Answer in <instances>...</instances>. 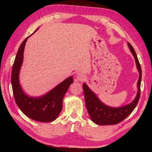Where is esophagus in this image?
Masks as SVG:
<instances>
[{"label":"esophagus","mask_w":152,"mask_h":152,"mask_svg":"<svg viewBox=\"0 0 152 152\" xmlns=\"http://www.w3.org/2000/svg\"><path fill=\"white\" fill-rule=\"evenodd\" d=\"M77 79L80 81L83 82L86 80V76L83 74H78V75H77Z\"/></svg>","instance_id":"34e87169"}]
</instances>
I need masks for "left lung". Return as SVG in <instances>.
<instances>
[{"instance_id": "8db88e82", "label": "left lung", "mask_w": 152, "mask_h": 152, "mask_svg": "<svg viewBox=\"0 0 152 152\" xmlns=\"http://www.w3.org/2000/svg\"><path fill=\"white\" fill-rule=\"evenodd\" d=\"M130 50L135 59L137 68L140 72V78L137 82L138 92L137 96L132 103L124 107L119 108H112L107 107L100 101L97 96L93 93L86 84H83L84 99L87 110L92 121L100 125H116L121 122L127 118L137 106L140 97L141 93V68L138 60L137 56L132 45L128 43Z\"/></svg>"}]
</instances>
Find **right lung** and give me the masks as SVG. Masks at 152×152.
<instances>
[{"label": "right lung", "instance_id": "obj_1", "mask_svg": "<svg viewBox=\"0 0 152 152\" xmlns=\"http://www.w3.org/2000/svg\"><path fill=\"white\" fill-rule=\"evenodd\" d=\"M29 37L20 44L12 66L11 84L14 98L17 106L28 117L40 122H51L58 117L62 110L63 98L74 82L73 78L69 77L43 96L33 99L25 95L19 84V74L25 43Z\"/></svg>", "mask_w": 152, "mask_h": 152}]
</instances>
